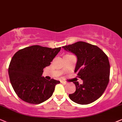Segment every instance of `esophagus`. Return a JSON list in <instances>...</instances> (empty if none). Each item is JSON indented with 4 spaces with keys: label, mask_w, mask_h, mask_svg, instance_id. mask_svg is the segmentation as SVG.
<instances>
[{
    "label": "esophagus",
    "mask_w": 122,
    "mask_h": 122,
    "mask_svg": "<svg viewBox=\"0 0 122 122\" xmlns=\"http://www.w3.org/2000/svg\"><path fill=\"white\" fill-rule=\"evenodd\" d=\"M61 83H62V84H67V82H66V81H63V80L61 81Z\"/></svg>",
    "instance_id": "esophagus-1"
}]
</instances>
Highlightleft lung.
I'll use <instances>...</instances> for the list:
<instances>
[{
	"mask_svg": "<svg viewBox=\"0 0 122 122\" xmlns=\"http://www.w3.org/2000/svg\"><path fill=\"white\" fill-rule=\"evenodd\" d=\"M77 56L75 72L83 81L82 84L73 82L76 91L69 94L72 101L80 105L92 103L102 95L109 81L110 63L105 52L95 45L85 42L63 46Z\"/></svg>",
	"mask_w": 122,
	"mask_h": 122,
	"instance_id": "left-lung-1",
	"label": "left lung"
}]
</instances>
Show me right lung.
Here are the masks:
<instances>
[{"instance_id":"right-lung-1","label":"right lung","mask_w":122,"mask_h":122,"mask_svg":"<svg viewBox=\"0 0 122 122\" xmlns=\"http://www.w3.org/2000/svg\"><path fill=\"white\" fill-rule=\"evenodd\" d=\"M61 47L34 45L20 50L13 55L8 68L10 83L20 98L31 104H40L51 97L59 81L42 76Z\"/></svg>"}]
</instances>
